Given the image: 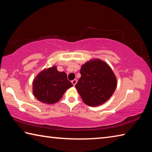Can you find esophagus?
Returning a JSON list of instances; mask_svg holds the SVG:
<instances>
[{"instance_id":"esophagus-1","label":"esophagus","mask_w":152,"mask_h":152,"mask_svg":"<svg viewBox=\"0 0 152 152\" xmlns=\"http://www.w3.org/2000/svg\"><path fill=\"white\" fill-rule=\"evenodd\" d=\"M72 84L74 86H75L76 85V84L77 83V80L76 79H74V80H73L72 81Z\"/></svg>"}]
</instances>
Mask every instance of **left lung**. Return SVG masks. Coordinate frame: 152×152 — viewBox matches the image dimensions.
<instances>
[{"label": "left lung", "mask_w": 152, "mask_h": 152, "mask_svg": "<svg viewBox=\"0 0 152 152\" xmlns=\"http://www.w3.org/2000/svg\"><path fill=\"white\" fill-rule=\"evenodd\" d=\"M80 72L81 77L75 88L84 103L94 107L109 100L117 80L109 64L100 59H92L82 65Z\"/></svg>", "instance_id": "left-lung-1"}]
</instances>
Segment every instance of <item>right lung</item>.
Instances as JSON below:
<instances>
[{"mask_svg":"<svg viewBox=\"0 0 152 152\" xmlns=\"http://www.w3.org/2000/svg\"><path fill=\"white\" fill-rule=\"evenodd\" d=\"M73 86L64 72H59L57 66L45 68L33 81V93L38 101L51 104L58 102L65 92Z\"/></svg>","mask_w":152,"mask_h":152,"instance_id":"1","label":"right lung"}]
</instances>
